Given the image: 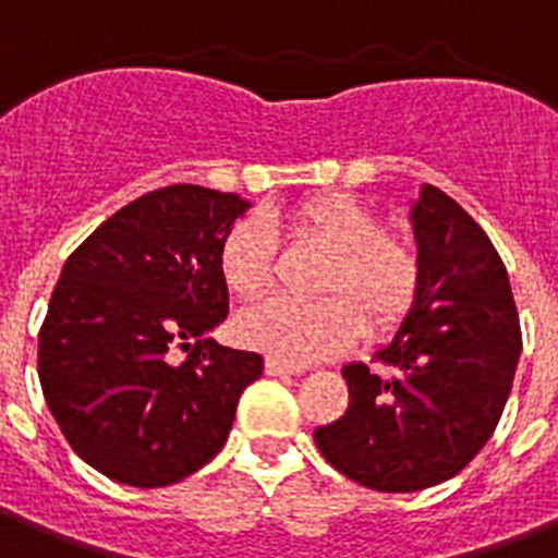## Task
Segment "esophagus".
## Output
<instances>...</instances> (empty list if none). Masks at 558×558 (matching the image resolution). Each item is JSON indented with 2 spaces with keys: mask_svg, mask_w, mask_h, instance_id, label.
<instances>
[{
  "mask_svg": "<svg viewBox=\"0 0 558 558\" xmlns=\"http://www.w3.org/2000/svg\"><path fill=\"white\" fill-rule=\"evenodd\" d=\"M301 373V366L294 364H283L278 357H266V375H298Z\"/></svg>",
  "mask_w": 558,
  "mask_h": 558,
  "instance_id": "obj_1",
  "label": "esophagus"
}]
</instances>
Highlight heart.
<instances>
[{"mask_svg": "<svg viewBox=\"0 0 558 558\" xmlns=\"http://www.w3.org/2000/svg\"><path fill=\"white\" fill-rule=\"evenodd\" d=\"M292 229L329 255L318 292L329 298H269L238 315V338L283 364L324 361L357 341L366 326L389 329L418 292V257L410 243L384 234L381 217L352 194H318L292 211ZM275 232L260 217H243L223 234L217 269L238 298H257L275 271Z\"/></svg>", "mask_w": 558, "mask_h": 558, "instance_id": "heart-1", "label": "heart"}]
</instances>
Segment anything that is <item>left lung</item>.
Returning <instances> with one entry per match:
<instances>
[{
	"instance_id": "8db88e82",
	"label": "left lung",
	"mask_w": 558,
	"mask_h": 558,
	"mask_svg": "<svg viewBox=\"0 0 558 558\" xmlns=\"http://www.w3.org/2000/svg\"><path fill=\"white\" fill-rule=\"evenodd\" d=\"M418 292L384 366L347 364L350 407L315 429L320 456L352 482L412 493L464 470L499 424L522 352V329L499 252L436 185L410 211Z\"/></svg>"
}]
</instances>
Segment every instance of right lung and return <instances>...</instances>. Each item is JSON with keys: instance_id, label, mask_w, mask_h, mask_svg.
I'll return each instance as SVG.
<instances>
[{"instance_id": "obj_1", "label": "right lung", "mask_w": 558, "mask_h": 558, "mask_svg": "<svg viewBox=\"0 0 558 558\" xmlns=\"http://www.w3.org/2000/svg\"><path fill=\"white\" fill-rule=\"evenodd\" d=\"M246 208L238 194L166 185L108 217L62 266L39 384L71 450L114 482L166 487L208 464L264 373L257 352L208 338L229 315L220 240Z\"/></svg>"}]
</instances>
